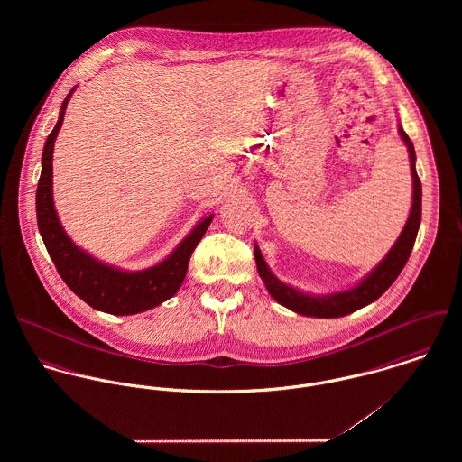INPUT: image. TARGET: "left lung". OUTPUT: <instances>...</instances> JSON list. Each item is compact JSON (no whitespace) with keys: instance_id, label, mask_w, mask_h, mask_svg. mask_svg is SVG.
Here are the masks:
<instances>
[{"instance_id":"left-lung-1","label":"left lung","mask_w":462,"mask_h":462,"mask_svg":"<svg viewBox=\"0 0 462 462\" xmlns=\"http://www.w3.org/2000/svg\"><path fill=\"white\" fill-rule=\"evenodd\" d=\"M398 133L409 151L411 174H412V206H411L409 218H407L395 245L392 247V251L357 286L345 290V291L319 297V295L302 293V291L284 284L282 281H279L264 263L260 247L254 245V258H256L258 273H260L268 293L279 304H282L284 308H288L299 315L319 317V319H336V317L350 315V313L372 304L395 282L396 277L400 275L402 268L405 266L409 256H411V251L414 247V240H416V235L420 229V222H421V181L416 174L414 145H412L411 138L407 136V133L402 130L400 125H398Z\"/></svg>"}]
</instances>
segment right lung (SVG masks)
Masks as SVG:
<instances>
[{
	"mask_svg": "<svg viewBox=\"0 0 462 462\" xmlns=\"http://www.w3.org/2000/svg\"><path fill=\"white\" fill-rule=\"evenodd\" d=\"M72 92L74 88L62 103L59 123L50 133L42 152V172L37 187L39 231L64 282L90 308L110 315L142 313L176 295L187 275L190 256L211 224L213 215L202 218L167 260L138 272H125L101 263L76 247L60 226L53 202V147Z\"/></svg>",
	"mask_w": 462,
	"mask_h": 462,
	"instance_id": "add662e5",
	"label": "right lung"
}]
</instances>
